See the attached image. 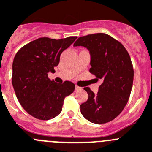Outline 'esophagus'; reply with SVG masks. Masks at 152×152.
<instances>
[{
	"label": "esophagus",
	"mask_w": 152,
	"mask_h": 152,
	"mask_svg": "<svg viewBox=\"0 0 152 152\" xmlns=\"http://www.w3.org/2000/svg\"><path fill=\"white\" fill-rule=\"evenodd\" d=\"M75 89H76V91H79V90H82V88L81 87H79V86H76V87H75Z\"/></svg>",
	"instance_id": "1"
}]
</instances>
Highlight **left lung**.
Segmentation results:
<instances>
[{
	"label": "left lung",
	"instance_id": "8db88e82",
	"mask_svg": "<svg viewBox=\"0 0 152 152\" xmlns=\"http://www.w3.org/2000/svg\"><path fill=\"white\" fill-rule=\"evenodd\" d=\"M73 46L89 50V72L102 80L97 94L84 88L88 98L80 105L81 113L93 124L110 122L124 110L132 90L134 71L129 53L120 42L104 33L80 37Z\"/></svg>",
	"mask_w": 152,
	"mask_h": 152
}]
</instances>
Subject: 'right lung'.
Listing matches in <instances>:
<instances>
[{
    "label": "right lung",
    "mask_w": 152,
    "mask_h": 152,
    "mask_svg": "<svg viewBox=\"0 0 152 152\" xmlns=\"http://www.w3.org/2000/svg\"><path fill=\"white\" fill-rule=\"evenodd\" d=\"M76 38L70 36L58 40L39 38L16 53L12 84L20 104L35 118L48 120L57 117L62 110L64 98L74 91V83H57L49 79L48 73L54 72L61 53Z\"/></svg>",
    "instance_id": "obj_1"
}]
</instances>
